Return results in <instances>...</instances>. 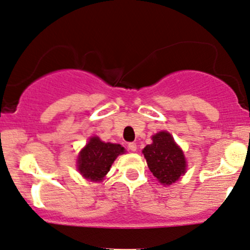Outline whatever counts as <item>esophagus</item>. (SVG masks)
I'll use <instances>...</instances> for the list:
<instances>
[{
    "label": "esophagus",
    "mask_w": 250,
    "mask_h": 250,
    "mask_svg": "<svg viewBox=\"0 0 250 250\" xmlns=\"http://www.w3.org/2000/svg\"><path fill=\"white\" fill-rule=\"evenodd\" d=\"M128 148L130 151H136V150H137V145H136V143H129Z\"/></svg>",
    "instance_id": "1"
}]
</instances>
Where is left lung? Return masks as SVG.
<instances>
[{
    "label": "left lung",
    "instance_id": "1",
    "mask_svg": "<svg viewBox=\"0 0 250 250\" xmlns=\"http://www.w3.org/2000/svg\"><path fill=\"white\" fill-rule=\"evenodd\" d=\"M152 141L143 150L148 168L162 185H172L185 174V154L167 131L158 132Z\"/></svg>",
    "mask_w": 250,
    "mask_h": 250
}]
</instances>
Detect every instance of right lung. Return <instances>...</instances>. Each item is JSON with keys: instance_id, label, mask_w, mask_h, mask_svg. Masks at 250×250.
I'll return each instance as SVG.
<instances>
[{"instance_id": "right-lung-1", "label": "right lung", "mask_w": 250, "mask_h": 250, "mask_svg": "<svg viewBox=\"0 0 250 250\" xmlns=\"http://www.w3.org/2000/svg\"><path fill=\"white\" fill-rule=\"evenodd\" d=\"M125 152L120 144L104 143L98 137H92L78 156V170L91 181L104 179L119 154Z\"/></svg>"}]
</instances>
